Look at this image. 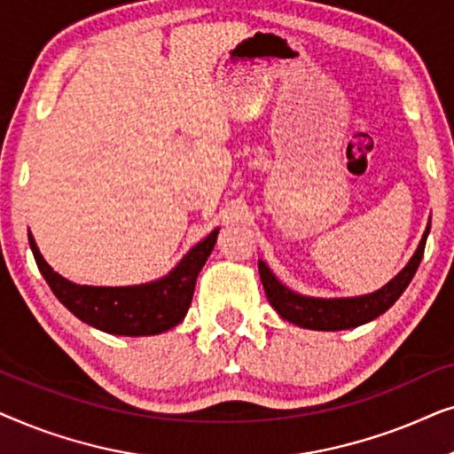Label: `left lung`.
<instances>
[{
	"label": "left lung",
	"instance_id": "obj_1",
	"mask_svg": "<svg viewBox=\"0 0 454 454\" xmlns=\"http://www.w3.org/2000/svg\"><path fill=\"white\" fill-rule=\"evenodd\" d=\"M427 233H430V223H427L424 238H421L418 250H415L405 269L393 281L384 285L382 289L374 291V294L359 297H334V300L300 295L285 287L262 260H258L260 281L264 285L270 306L277 309L278 316L294 322L297 326L312 328V331H345V328H356L378 318L403 295V291L411 283L421 258H424Z\"/></svg>",
	"mask_w": 454,
	"mask_h": 454
}]
</instances>
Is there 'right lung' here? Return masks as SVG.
Instances as JSON below:
<instances>
[{
  "mask_svg": "<svg viewBox=\"0 0 454 454\" xmlns=\"http://www.w3.org/2000/svg\"><path fill=\"white\" fill-rule=\"evenodd\" d=\"M216 235L219 229L210 231L200 244L192 247L169 275L132 287H90L67 281L45 262L33 233H28V241L41 275L45 277L55 297L76 318L109 334L146 337L169 331L185 318L198 272L213 252Z\"/></svg>",
  "mask_w": 454,
  "mask_h": 454,
  "instance_id": "obj_1",
  "label": "right lung"
}]
</instances>
